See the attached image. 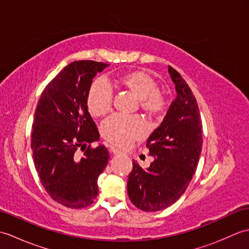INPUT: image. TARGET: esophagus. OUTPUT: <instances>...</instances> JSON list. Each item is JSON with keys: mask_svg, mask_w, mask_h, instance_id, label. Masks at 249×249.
<instances>
[{"mask_svg": "<svg viewBox=\"0 0 249 249\" xmlns=\"http://www.w3.org/2000/svg\"><path fill=\"white\" fill-rule=\"evenodd\" d=\"M109 152L111 153V154H114V155L121 154V151H119L118 149H115V147H113V146H110L109 147Z\"/></svg>", "mask_w": 249, "mask_h": 249, "instance_id": "34e87169", "label": "esophagus"}]
</instances>
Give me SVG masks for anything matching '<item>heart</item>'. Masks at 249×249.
<instances>
[{
	"mask_svg": "<svg viewBox=\"0 0 249 249\" xmlns=\"http://www.w3.org/2000/svg\"><path fill=\"white\" fill-rule=\"evenodd\" d=\"M109 86L121 91L130 93L137 98L139 109L150 120H160L168 109V100L150 73L140 70L127 71L114 76ZM87 106L89 114L102 118L109 113L112 106V94L100 82H94L89 89ZM102 136L111 144L125 147L138 140L144 131V123L138 115L116 114L106 120L102 128Z\"/></svg>",
	"mask_w": 249,
	"mask_h": 249,
	"instance_id": "1",
	"label": "heart"
}]
</instances>
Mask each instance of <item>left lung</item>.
<instances>
[{"label": "left lung", "mask_w": 249, "mask_h": 249, "mask_svg": "<svg viewBox=\"0 0 249 249\" xmlns=\"http://www.w3.org/2000/svg\"><path fill=\"white\" fill-rule=\"evenodd\" d=\"M178 93L161 124L146 141L155 160L143 170L133 161L127 181L131 202L145 212L172 205L185 193L202 149V123L197 100L179 72L169 66Z\"/></svg>", "instance_id": "8db88e82"}]
</instances>
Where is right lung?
<instances>
[{"label": "right lung", "mask_w": 249, "mask_h": 249, "mask_svg": "<svg viewBox=\"0 0 249 249\" xmlns=\"http://www.w3.org/2000/svg\"><path fill=\"white\" fill-rule=\"evenodd\" d=\"M107 66L96 61L68 64L47 84L35 110L31 147L36 171L50 197L66 208L94 202L98 177L109 160L104 145L91 146L99 133L87 106L93 78ZM88 143L79 158L77 149Z\"/></svg>", "instance_id": "1"}]
</instances>
